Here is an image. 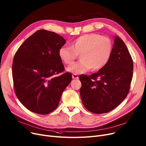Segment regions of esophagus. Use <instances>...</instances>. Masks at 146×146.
<instances>
[{
  "mask_svg": "<svg viewBox=\"0 0 146 146\" xmlns=\"http://www.w3.org/2000/svg\"><path fill=\"white\" fill-rule=\"evenodd\" d=\"M72 78H73V79H77V78H78V75H77V74H72Z\"/></svg>",
  "mask_w": 146,
  "mask_h": 146,
  "instance_id": "1",
  "label": "esophagus"
}]
</instances>
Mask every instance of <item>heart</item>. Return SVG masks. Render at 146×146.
Segmentation results:
<instances>
[{
  "mask_svg": "<svg viewBox=\"0 0 146 146\" xmlns=\"http://www.w3.org/2000/svg\"><path fill=\"white\" fill-rule=\"evenodd\" d=\"M113 49L112 41L109 37L91 33L76 38L71 47L63 46L59 50L60 60L65 64H71L80 54L81 60L69 65L66 70L74 74L84 73L90 69L98 71L109 62Z\"/></svg>",
  "mask_w": 146,
  "mask_h": 146,
  "instance_id": "obj_1",
  "label": "heart"
}]
</instances>
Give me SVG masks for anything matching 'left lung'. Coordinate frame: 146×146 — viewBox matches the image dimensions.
<instances>
[{
	"instance_id": "obj_1",
	"label": "left lung",
	"mask_w": 146,
	"mask_h": 146,
	"mask_svg": "<svg viewBox=\"0 0 146 146\" xmlns=\"http://www.w3.org/2000/svg\"><path fill=\"white\" fill-rule=\"evenodd\" d=\"M133 61L123 40L114 39L113 49L108 64L92 75H80L83 105L96 114L112 110L126 98L133 78Z\"/></svg>"
}]
</instances>
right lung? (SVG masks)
Returning a JSON list of instances; mask_svg holds the SVG:
<instances>
[{"label":"right lung","instance_id":"add662e5","mask_svg":"<svg viewBox=\"0 0 146 146\" xmlns=\"http://www.w3.org/2000/svg\"><path fill=\"white\" fill-rule=\"evenodd\" d=\"M65 43L59 34L40 30L28 38L15 54V92L21 103L34 113L47 115L56 109L72 80L71 73H63L64 66L58 54Z\"/></svg>","mask_w":146,"mask_h":146}]
</instances>
